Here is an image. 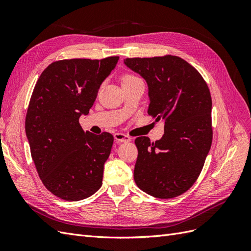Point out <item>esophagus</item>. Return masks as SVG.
<instances>
[{"label":"esophagus","instance_id":"esophagus-1","mask_svg":"<svg viewBox=\"0 0 251 251\" xmlns=\"http://www.w3.org/2000/svg\"><path fill=\"white\" fill-rule=\"evenodd\" d=\"M114 138H115V140L118 142H130L131 141L130 136H127L123 133H115L114 134Z\"/></svg>","mask_w":251,"mask_h":251}]
</instances>
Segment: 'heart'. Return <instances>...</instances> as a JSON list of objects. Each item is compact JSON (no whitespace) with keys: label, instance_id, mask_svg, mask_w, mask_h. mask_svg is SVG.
I'll list each match as a JSON object with an SVG mask.
<instances>
[{"label":"heart","instance_id":"b5f03b06","mask_svg":"<svg viewBox=\"0 0 251 251\" xmlns=\"http://www.w3.org/2000/svg\"><path fill=\"white\" fill-rule=\"evenodd\" d=\"M138 79L136 76H134V75L132 74H126L123 76V78H121V83H126V82H130V81H133V80H136Z\"/></svg>","mask_w":251,"mask_h":251}]
</instances>
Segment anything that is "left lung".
I'll return each instance as SVG.
<instances>
[{
  "instance_id": "obj_1",
  "label": "left lung",
  "mask_w": 251,
  "mask_h": 251,
  "mask_svg": "<svg viewBox=\"0 0 251 251\" xmlns=\"http://www.w3.org/2000/svg\"><path fill=\"white\" fill-rule=\"evenodd\" d=\"M125 64L146 79L148 113L164 123L161 139L136 138L134 180L156 198H175L198 179L211 147L209 89L201 74L179 56L126 58Z\"/></svg>"
}]
</instances>
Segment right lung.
Listing matches in <instances>:
<instances>
[{
    "label": "right lung",
    "instance_id": "add662e5",
    "mask_svg": "<svg viewBox=\"0 0 251 251\" xmlns=\"http://www.w3.org/2000/svg\"><path fill=\"white\" fill-rule=\"evenodd\" d=\"M118 59L57 60L36 81L27 110L26 136L43 184L60 199H86L102 184L114 137L107 132H85L78 120L88 115Z\"/></svg>",
    "mask_w": 251,
    "mask_h": 251
}]
</instances>
